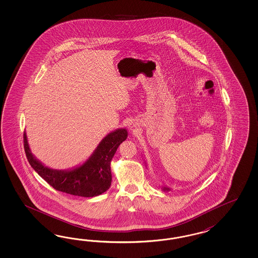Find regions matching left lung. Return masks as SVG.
<instances>
[{
    "instance_id": "8db88e82",
    "label": "left lung",
    "mask_w": 258,
    "mask_h": 258,
    "mask_svg": "<svg viewBox=\"0 0 258 258\" xmlns=\"http://www.w3.org/2000/svg\"><path fill=\"white\" fill-rule=\"evenodd\" d=\"M162 190L164 191V192H169V191H171V188L168 187V186H166V185H164V186L162 187Z\"/></svg>"
}]
</instances>
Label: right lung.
Listing matches in <instances>:
<instances>
[{"label":"right lung","mask_w":258,"mask_h":258,"mask_svg":"<svg viewBox=\"0 0 258 258\" xmlns=\"http://www.w3.org/2000/svg\"><path fill=\"white\" fill-rule=\"evenodd\" d=\"M126 137L127 131L125 127L109 133L83 164L65 170L50 168L34 156L26 133L24 134V150L34 170L55 190L70 195L91 198L101 195L110 187L112 179L110 162L118 147Z\"/></svg>","instance_id":"add662e5"}]
</instances>
